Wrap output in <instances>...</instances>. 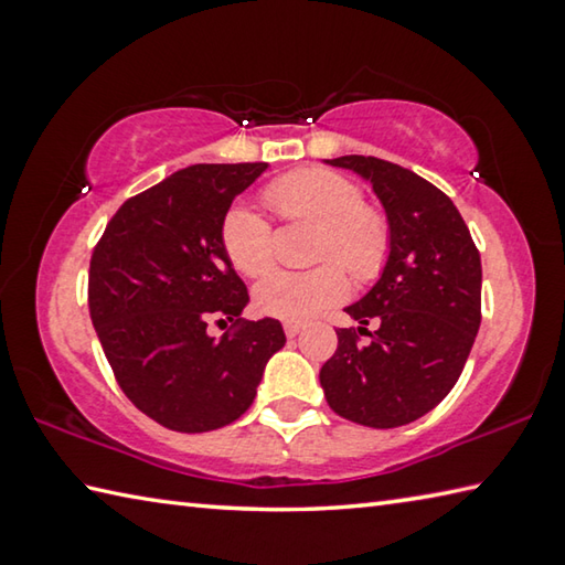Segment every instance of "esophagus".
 Segmentation results:
<instances>
[{
  "label": "esophagus",
  "instance_id": "1",
  "mask_svg": "<svg viewBox=\"0 0 565 565\" xmlns=\"http://www.w3.org/2000/svg\"><path fill=\"white\" fill-rule=\"evenodd\" d=\"M284 331H286V337L294 339V337H299V333L303 331V323H294V321H289V323H284Z\"/></svg>",
  "mask_w": 565,
  "mask_h": 565
}]
</instances>
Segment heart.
<instances>
[{
    "mask_svg": "<svg viewBox=\"0 0 565 565\" xmlns=\"http://www.w3.org/2000/svg\"><path fill=\"white\" fill-rule=\"evenodd\" d=\"M264 199L286 222L321 228L313 248V262L321 266L309 271H274L254 289V303L264 317L299 323L339 303L349 291L339 265L359 284L374 281L384 271L391 228L386 216L366 204L356 181L329 169H301L266 186ZM222 246L226 259L244 276H264L276 259L271 222L248 204H236L226 212Z\"/></svg>",
    "mask_w": 565,
    "mask_h": 565,
    "instance_id": "obj_1",
    "label": "heart"
}]
</instances>
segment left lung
Wrapping results in <instances>:
<instances>
[{"label":"left lung","mask_w":565,"mask_h":565,"mask_svg":"<svg viewBox=\"0 0 565 565\" xmlns=\"http://www.w3.org/2000/svg\"><path fill=\"white\" fill-rule=\"evenodd\" d=\"M327 164L371 181L386 212L391 248L371 291L347 313L337 353L321 366L329 406L353 424L396 428L420 418L461 376L481 327V254L451 199L431 181L376 157ZM374 320L377 329L365 327Z\"/></svg>","instance_id":"1"}]
</instances>
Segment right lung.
Segmentation results:
<instances>
[{"label": "right lung", "instance_id": "add662e5", "mask_svg": "<svg viewBox=\"0 0 565 565\" xmlns=\"http://www.w3.org/2000/svg\"><path fill=\"white\" fill-rule=\"evenodd\" d=\"M266 167L179 169L127 199L92 254L89 313L114 376L171 431H214L246 414L286 343L276 319L237 323L248 294L222 246L228 206ZM212 318L237 329L209 338Z\"/></svg>", "mask_w": 565, "mask_h": 565}]
</instances>
